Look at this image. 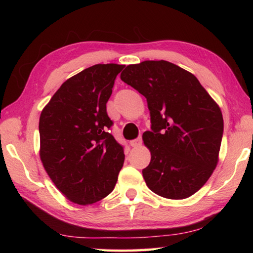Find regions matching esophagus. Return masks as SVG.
Listing matches in <instances>:
<instances>
[{"label":"esophagus","instance_id":"esophagus-1","mask_svg":"<svg viewBox=\"0 0 253 253\" xmlns=\"http://www.w3.org/2000/svg\"><path fill=\"white\" fill-rule=\"evenodd\" d=\"M130 146H132V147H137V146H139L140 144H142V137H138V138H136V139H132V140H130Z\"/></svg>","mask_w":253,"mask_h":253}]
</instances>
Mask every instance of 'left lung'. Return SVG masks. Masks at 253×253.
Segmentation results:
<instances>
[{
  "label": "left lung",
  "mask_w": 253,
  "mask_h": 253,
  "mask_svg": "<svg viewBox=\"0 0 253 253\" xmlns=\"http://www.w3.org/2000/svg\"><path fill=\"white\" fill-rule=\"evenodd\" d=\"M121 79L146 98L151 114L152 130L143 135L152 156L146 185L166 199L190 198L219 162L220 107L194 75L165 60L127 66Z\"/></svg>",
  "instance_id": "obj_1"
}]
</instances>
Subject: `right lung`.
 Masks as SVG:
<instances>
[{"mask_svg": "<svg viewBox=\"0 0 253 253\" xmlns=\"http://www.w3.org/2000/svg\"><path fill=\"white\" fill-rule=\"evenodd\" d=\"M125 66L95 65L61 84L41 111L40 158L51 181L79 205L113 192L125 154L109 130L106 104Z\"/></svg>", "mask_w": 253, "mask_h": 253, "instance_id": "1", "label": "right lung"}]
</instances>
